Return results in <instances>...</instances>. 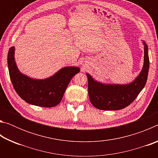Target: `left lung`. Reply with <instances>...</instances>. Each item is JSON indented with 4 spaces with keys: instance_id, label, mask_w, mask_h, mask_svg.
Listing matches in <instances>:
<instances>
[{
    "instance_id": "1",
    "label": "left lung",
    "mask_w": 158,
    "mask_h": 158,
    "mask_svg": "<svg viewBox=\"0 0 158 158\" xmlns=\"http://www.w3.org/2000/svg\"><path fill=\"white\" fill-rule=\"evenodd\" d=\"M144 44V63L140 74L132 83L125 85L105 84L96 81L89 74L88 90L90 102L101 110H120L130 105L145 86L149 69L148 46Z\"/></svg>"
}]
</instances>
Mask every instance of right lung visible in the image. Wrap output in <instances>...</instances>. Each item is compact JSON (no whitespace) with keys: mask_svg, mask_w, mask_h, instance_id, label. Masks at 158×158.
Here are the masks:
<instances>
[{"mask_svg":"<svg viewBox=\"0 0 158 158\" xmlns=\"http://www.w3.org/2000/svg\"><path fill=\"white\" fill-rule=\"evenodd\" d=\"M14 47L7 54L10 77L19 96L31 105L53 107L60 102L69 81L79 73L78 67H65L45 79H35L21 74L15 61Z\"/></svg>","mask_w":158,"mask_h":158,"instance_id":"obj_1","label":"right lung"}]
</instances>
